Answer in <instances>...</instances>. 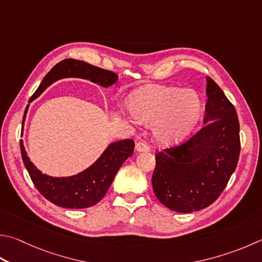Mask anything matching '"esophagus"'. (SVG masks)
<instances>
[{
  "label": "esophagus",
  "instance_id": "esophagus-1",
  "mask_svg": "<svg viewBox=\"0 0 262 262\" xmlns=\"http://www.w3.org/2000/svg\"><path fill=\"white\" fill-rule=\"evenodd\" d=\"M135 149L139 152H147V151H150V145L144 141H140L136 143Z\"/></svg>",
  "mask_w": 262,
  "mask_h": 262
}]
</instances>
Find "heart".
Masks as SVG:
<instances>
[{"label": "heart", "mask_w": 262, "mask_h": 262, "mask_svg": "<svg viewBox=\"0 0 262 262\" xmlns=\"http://www.w3.org/2000/svg\"><path fill=\"white\" fill-rule=\"evenodd\" d=\"M133 115L143 123L154 121V135L164 144L181 141L196 125L202 113V101L191 89L154 85L141 89L129 102Z\"/></svg>", "instance_id": "obj_1"}]
</instances>
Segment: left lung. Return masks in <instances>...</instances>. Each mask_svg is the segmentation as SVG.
Instances as JSON below:
<instances>
[{
	"label": "left lung",
	"instance_id": "left-lung-1",
	"mask_svg": "<svg viewBox=\"0 0 262 262\" xmlns=\"http://www.w3.org/2000/svg\"><path fill=\"white\" fill-rule=\"evenodd\" d=\"M204 126L184 143L156 154L152 188L169 210L191 213L210 206L225 190L241 154L235 106L207 77Z\"/></svg>",
	"mask_w": 262,
	"mask_h": 262
}]
</instances>
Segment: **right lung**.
<instances>
[{
    "mask_svg": "<svg viewBox=\"0 0 262 262\" xmlns=\"http://www.w3.org/2000/svg\"><path fill=\"white\" fill-rule=\"evenodd\" d=\"M64 78L90 80L102 87H110L117 82L118 75L111 71L90 65L82 60L68 58L56 64L42 80L33 94L31 102L45 92L47 87ZM26 115V111H25ZM24 115L23 122L25 121ZM134 141L122 140L111 143L103 155L83 172L69 178H52L42 174L27 157L20 141L21 158L39 192L49 202L65 208H87L94 206L105 196L119 168L134 152Z\"/></svg>",
    "mask_w": 262,
    "mask_h": 262,
    "instance_id": "1",
    "label": "right lung"
}]
</instances>
